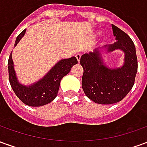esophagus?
<instances>
[{
	"label": "esophagus",
	"instance_id": "1",
	"mask_svg": "<svg viewBox=\"0 0 147 147\" xmlns=\"http://www.w3.org/2000/svg\"><path fill=\"white\" fill-rule=\"evenodd\" d=\"M76 57L78 62H80V58H81V54H80V53H77V54L76 55Z\"/></svg>",
	"mask_w": 147,
	"mask_h": 147
}]
</instances>
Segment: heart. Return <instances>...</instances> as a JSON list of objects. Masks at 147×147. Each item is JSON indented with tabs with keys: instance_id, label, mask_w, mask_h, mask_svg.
I'll list each match as a JSON object with an SVG mask.
<instances>
[{
	"instance_id": "heart-1",
	"label": "heart",
	"mask_w": 147,
	"mask_h": 147,
	"mask_svg": "<svg viewBox=\"0 0 147 147\" xmlns=\"http://www.w3.org/2000/svg\"><path fill=\"white\" fill-rule=\"evenodd\" d=\"M98 34H99V32H98Z\"/></svg>"
}]
</instances>
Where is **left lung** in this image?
<instances>
[{
    "instance_id": "8db88e82",
    "label": "left lung",
    "mask_w": 147,
    "mask_h": 147,
    "mask_svg": "<svg viewBox=\"0 0 147 147\" xmlns=\"http://www.w3.org/2000/svg\"><path fill=\"white\" fill-rule=\"evenodd\" d=\"M112 28L117 42L104 47L107 53L116 49L124 53L122 67L113 69L106 67L98 49L80 58V64L83 67V91L91 101L102 105L114 104L124 98L134 86L138 70L134 42L125 32L113 24Z\"/></svg>"
}]
</instances>
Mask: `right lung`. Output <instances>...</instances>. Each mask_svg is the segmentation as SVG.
Segmentation results:
<instances>
[{"label":"right lung","instance_id":"1","mask_svg":"<svg viewBox=\"0 0 147 147\" xmlns=\"http://www.w3.org/2000/svg\"><path fill=\"white\" fill-rule=\"evenodd\" d=\"M26 29L16 38L14 46L24 37ZM78 64L76 57L63 59L52 67L42 79L30 86H24L18 82L14 70V64L11 58V53L8 58V78L11 88L15 94L24 104L29 106H42L53 101L57 95L60 83L62 78L71 71V67Z\"/></svg>","mask_w":147,"mask_h":147}]
</instances>
